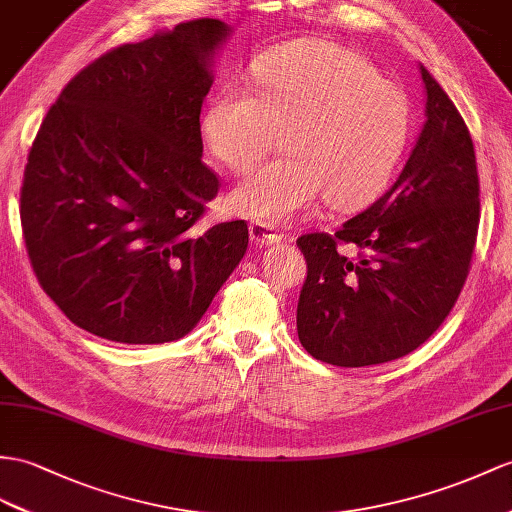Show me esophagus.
Wrapping results in <instances>:
<instances>
[{"label": "esophagus", "mask_w": 512, "mask_h": 512, "mask_svg": "<svg viewBox=\"0 0 512 512\" xmlns=\"http://www.w3.org/2000/svg\"><path fill=\"white\" fill-rule=\"evenodd\" d=\"M249 236H252V241L260 247H267V245H278L282 243L284 236L269 226V223H263V221H252L249 223Z\"/></svg>", "instance_id": "esophagus-1"}]
</instances>
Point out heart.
<instances>
[{
    "instance_id": "b5f03b06",
    "label": "heart",
    "mask_w": 512,
    "mask_h": 512,
    "mask_svg": "<svg viewBox=\"0 0 512 512\" xmlns=\"http://www.w3.org/2000/svg\"><path fill=\"white\" fill-rule=\"evenodd\" d=\"M254 89L228 86L204 110L206 147L234 173L252 171L284 132V156L236 186L230 204L245 217L284 223L323 197L339 213L371 204L400 165L413 110L350 47L299 39L269 49L252 67Z\"/></svg>"
}]
</instances>
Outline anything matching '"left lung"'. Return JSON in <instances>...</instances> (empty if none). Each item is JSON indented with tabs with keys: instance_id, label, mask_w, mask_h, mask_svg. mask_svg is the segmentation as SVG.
<instances>
[{
	"instance_id": "obj_1",
	"label": "left lung",
	"mask_w": 512,
	"mask_h": 512,
	"mask_svg": "<svg viewBox=\"0 0 512 512\" xmlns=\"http://www.w3.org/2000/svg\"><path fill=\"white\" fill-rule=\"evenodd\" d=\"M419 71L426 123L400 178L339 232L297 239L308 265L297 336L321 363L367 367L410 354L439 330L467 280L480 221L476 152L452 99Z\"/></svg>"
}]
</instances>
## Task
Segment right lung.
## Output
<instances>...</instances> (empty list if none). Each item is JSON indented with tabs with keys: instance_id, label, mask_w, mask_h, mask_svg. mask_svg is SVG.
<instances>
[{
	"instance_id": "1",
	"label": "right lung",
	"mask_w": 512,
	"mask_h": 512,
	"mask_svg": "<svg viewBox=\"0 0 512 512\" xmlns=\"http://www.w3.org/2000/svg\"><path fill=\"white\" fill-rule=\"evenodd\" d=\"M228 34L195 19L110 49L41 123L23 171V239L43 291L86 332L178 341L245 256L243 219L197 226L219 191L199 112Z\"/></svg>"
}]
</instances>
